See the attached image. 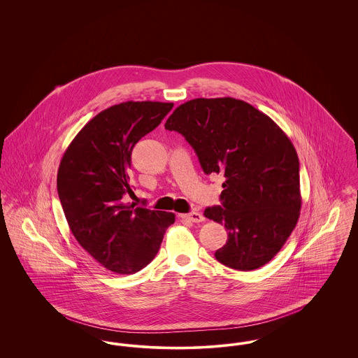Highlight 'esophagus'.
<instances>
[{"label": "esophagus", "instance_id": "34e87169", "mask_svg": "<svg viewBox=\"0 0 358 358\" xmlns=\"http://www.w3.org/2000/svg\"><path fill=\"white\" fill-rule=\"evenodd\" d=\"M180 217L192 222H201L205 220L204 216L199 212H190V213H185V215H180Z\"/></svg>", "mask_w": 358, "mask_h": 358}]
</instances>
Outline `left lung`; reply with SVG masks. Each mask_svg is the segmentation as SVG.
Segmentation results:
<instances>
[{
	"label": "left lung",
	"mask_w": 358,
	"mask_h": 358,
	"mask_svg": "<svg viewBox=\"0 0 358 358\" xmlns=\"http://www.w3.org/2000/svg\"><path fill=\"white\" fill-rule=\"evenodd\" d=\"M165 129L185 136L205 174L225 177L222 206L204 216L224 224L228 240L215 252L227 267L251 271L285 245L299 219V159L270 117L234 98L178 106Z\"/></svg>",
	"instance_id": "left-lung-1"
}]
</instances>
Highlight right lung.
I'll return each mask as SVG.
<instances>
[{
  "label": "right lung",
  "mask_w": 358,
  "mask_h": 358,
  "mask_svg": "<svg viewBox=\"0 0 358 358\" xmlns=\"http://www.w3.org/2000/svg\"><path fill=\"white\" fill-rule=\"evenodd\" d=\"M173 108V103L123 102L90 120L60 161L57 193L72 235L113 273H134L157 255L176 216L124 204L131 194V152Z\"/></svg>",
  "instance_id": "right-lung-1"
}]
</instances>
